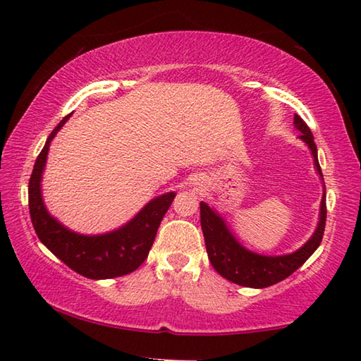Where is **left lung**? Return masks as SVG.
<instances>
[{"mask_svg":"<svg viewBox=\"0 0 361 361\" xmlns=\"http://www.w3.org/2000/svg\"><path fill=\"white\" fill-rule=\"evenodd\" d=\"M293 124L301 132L299 137L309 145L313 155V163L318 173L323 178V172L318 163L317 155V145L313 142V135L310 132L309 126L301 119V116L295 114ZM326 189L324 197L321 200V212H319V224L315 234L312 239L304 245L302 248L291 252L287 256H260L256 252H251L247 248L234 239L231 231L226 228L224 219L219 214L214 212L208 204L200 203V221L202 229L204 235L206 251H208V257L211 260L212 267L216 271L224 276L225 279L231 281L237 286L242 287H251V288H264L270 287L283 281L291 273H295L299 267H301L305 260H307L315 250L319 247L321 240L324 235L326 228Z\"/></svg>","mask_w":361,"mask_h":361,"instance_id":"left-lung-1","label":"left lung"}]
</instances>
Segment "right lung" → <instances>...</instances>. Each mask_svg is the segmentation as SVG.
Here are the masks:
<instances>
[{
    "instance_id": "right-lung-1",
    "label": "right lung",
    "mask_w": 361,
    "mask_h": 361,
    "mask_svg": "<svg viewBox=\"0 0 361 361\" xmlns=\"http://www.w3.org/2000/svg\"><path fill=\"white\" fill-rule=\"evenodd\" d=\"M71 114H68L52 130L40 155L37 157L29 178V212L35 233L44 247L63 264L88 279H110L135 271L149 256L158 226L172 204L175 194L167 192L149 204L118 231L104 235H82L71 233L52 219L46 211L40 180L48 157L49 142Z\"/></svg>"
}]
</instances>
